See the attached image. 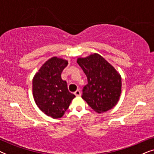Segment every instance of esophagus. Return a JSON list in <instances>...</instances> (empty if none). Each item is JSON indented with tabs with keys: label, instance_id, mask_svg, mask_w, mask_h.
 Segmentation results:
<instances>
[{
	"label": "esophagus",
	"instance_id": "1",
	"mask_svg": "<svg viewBox=\"0 0 154 154\" xmlns=\"http://www.w3.org/2000/svg\"><path fill=\"white\" fill-rule=\"evenodd\" d=\"M74 94H75V96H77V97L81 96V91H80L79 90H77L76 91H75V92H74Z\"/></svg>",
	"mask_w": 154,
	"mask_h": 154
}]
</instances>
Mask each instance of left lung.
<instances>
[{"label": "left lung", "mask_w": 154, "mask_h": 154, "mask_svg": "<svg viewBox=\"0 0 154 154\" xmlns=\"http://www.w3.org/2000/svg\"><path fill=\"white\" fill-rule=\"evenodd\" d=\"M77 63L88 79L82 98L97 113L111 109L121 94V77L116 70L100 54L94 53L79 58Z\"/></svg>", "instance_id": "left-lung-1"}]
</instances>
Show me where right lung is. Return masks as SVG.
<instances>
[{"label":"right lung","mask_w":154,"mask_h":154,"mask_svg":"<svg viewBox=\"0 0 154 154\" xmlns=\"http://www.w3.org/2000/svg\"><path fill=\"white\" fill-rule=\"evenodd\" d=\"M68 64L66 60L56 57L48 60L33 79V95L43 112L53 119L62 117L75 95L68 90L61 73Z\"/></svg>","instance_id":"add662e5"}]
</instances>
